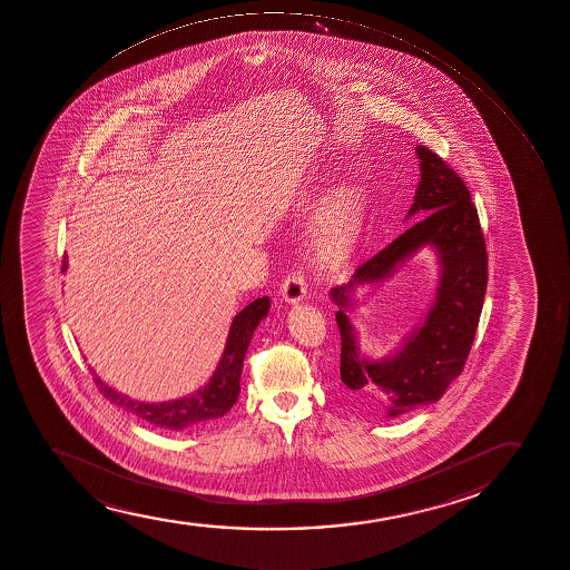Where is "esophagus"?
Masks as SVG:
<instances>
[{
	"label": "esophagus",
	"mask_w": 570,
	"mask_h": 570,
	"mask_svg": "<svg viewBox=\"0 0 570 570\" xmlns=\"http://www.w3.org/2000/svg\"><path fill=\"white\" fill-rule=\"evenodd\" d=\"M306 293H308V285H306V277L302 272H293L285 277L282 285L283 301L288 304H298L306 298Z\"/></svg>",
	"instance_id": "34e87169"
}]
</instances>
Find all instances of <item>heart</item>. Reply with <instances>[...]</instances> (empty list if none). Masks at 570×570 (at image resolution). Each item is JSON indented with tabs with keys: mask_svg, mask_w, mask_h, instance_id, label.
I'll list each match as a JSON object with an SVG mask.
<instances>
[{
	"mask_svg": "<svg viewBox=\"0 0 570 570\" xmlns=\"http://www.w3.org/2000/svg\"><path fill=\"white\" fill-rule=\"evenodd\" d=\"M363 197L354 188L333 194L309 237V247L317 261L341 262L354 250L363 226Z\"/></svg>",
	"mask_w": 570,
	"mask_h": 570,
	"instance_id": "heart-1",
	"label": "heart"
}]
</instances>
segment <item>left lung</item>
Masks as SVG:
<instances>
[{"label": "left lung", "instance_id": "obj_1", "mask_svg": "<svg viewBox=\"0 0 570 570\" xmlns=\"http://www.w3.org/2000/svg\"><path fill=\"white\" fill-rule=\"evenodd\" d=\"M420 183L406 218L424 215L386 249L363 262L350 282L331 288L338 306L341 328V380L350 403L374 409L386 419H397L416 406L435 403L456 379L470 355L487 291V245L478 209L456 170L435 154L416 146ZM430 244L440 261L439 291L425 323L411 334L395 355L365 361L356 334L346 317L353 307L354 288L380 282L392 269Z\"/></svg>", "mask_w": 570, "mask_h": 570}]
</instances>
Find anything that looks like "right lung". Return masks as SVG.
Segmentation results:
<instances>
[{
  "instance_id": "1",
  "label": "right lung",
  "mask_w": 570,
  "mask_h": 570,
  "mask_svg": "<svg viewBox=\"0 0 570 570\" xmlns=\"http://www.w3.org/2000/svg\"><path fill=\"white\" fill-rule=\"evenodd\" d=\"M66 261L62 262V272ZM269 312L268 296L256 298L249 306L239 312L232 321L228 342L224 347L223 357L218 361L215 373L204 387L180 400L164 401V403H145L131 400L124 393L111 390L108 384L92 373V380L99 392L114 405L121 406L127 413L135 414L137 419L146 420L148 424L167 430H184L188 425L205 422V420L220 419L236 405L239 397V379H242L243 360L247 354L250 338L255 328Z\"/></svg>"
}]
</instances>
